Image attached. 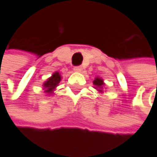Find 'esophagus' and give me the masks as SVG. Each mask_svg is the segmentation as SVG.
<instances>
[{"mask_svg": "<svg viewBox=\"0 0 157 157\" xmlns=\"http://www.w3.org/2000/svg\"><path fill=\"white\" fill-rule=\"evenodd\" d=\"M74 70L75 71V72H81L82 71V67H75V68H74Z\"/></svg>", "mask_w": 157, "mask_h": 157, "instance_id": "obj_1", "label": "esophagus"}]
</instances>
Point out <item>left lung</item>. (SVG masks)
Masks as SVG:
<instances>
[{
	"label": "left lung",
	"instance_id": "obj_1",
	"mask_svg": "<svg viewBox=\"0 0 157 157\" xmlns=\"http://www.w3.org/2000/svg\"><path fill=\"white\" fill-rule=\"evenodd\" d=\"M93 84L95 85V89H96V90H98L100 91V92H102L103 86L105 85V83H104V82H103L102 79L99 78V77L95 78V80L93 81Z\"/></svg>",
	"mask_w": 157,
	"mask_h": 157
}]
</instances>
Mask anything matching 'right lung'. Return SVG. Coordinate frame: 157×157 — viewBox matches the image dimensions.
Wrapping results in <instances>:
<instances>
[{
	"instance_id": "right-lung-1",
	"label": "right lung",
	"mask_w": 157,
	"mask_h": 157,
	"mask_svg": "<svg viewBox=\"0 0 157 157\" xmlns=\"http://www.w3.org/2000/svg\"><path fill=\"white\" fill-rule=\"evenodd\" d=\"M61 81V75L59 72H55L50 78L43 83V90L45 93L52 94L54 90L59 85Z\"/></svg>"
}]
</instances>
